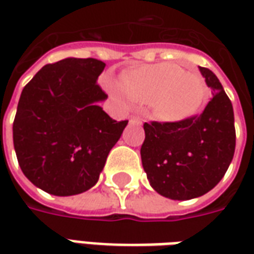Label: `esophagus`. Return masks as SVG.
<instances>
[{
  "instance_id": "obj_1",
  "label": "esophagus",
  "mask_w": 254,
  "mask_h": 254,
  "mask_svg": "<svg viewBox=\"0 0 254 254\" xmlns=\"http://www.w3.org/2000/svg\"><path fill=\"white\" fill-rule=\"evenodd\" d=\"M130 122H136V124H140V122H141V120H140L138 117H132V118H130Z\"/></svg>"
}]
</instances>
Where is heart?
Wrapping results in <instances>:
<instances>
[{
  "mask_svg": "<svg viewBox=\"0 0 254 254\" xmlns=\"http://www.w3.org/2000/svg\"><path fill=\"white\" fill-rule=\"evenodd\" d=\"M121 88L133 100L149 105L152 116L165 122L189 120L207 99V87L198 74L169 63L127 70L121 76Z\"/></svg>",
  "mask_w": 254,
  "mask_h": 254,
  "instance_id": "1",
  "label": "heart"
}]
</instances>
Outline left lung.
<instances>
[{
  "mask_svg": "<svg viewBox=\"0 0 254 254\" xmlns=\"http://www.w3.org/2000/svg\"><path fill=\"white\" fill-rule=\"evenodd\" d=\"M198 69L213 92L201 114L181 122L144 124V171L151 187L171 200H190L213 189L234 156L233 105L215 73Z\"/></svg>",
  "mask_w": 254,
  "mask_h": 254,
  "instance_id": "left-lung-1",
  "label": "left lung"
}]
</instances>
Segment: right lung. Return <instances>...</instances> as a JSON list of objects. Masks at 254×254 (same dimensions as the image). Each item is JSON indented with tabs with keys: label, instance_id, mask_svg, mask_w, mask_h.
Listing matches in <instances>:
<instances>
[{
	"label": "right lung",
	"instance_id": "1",
	"mask_svg": "<svg viewBox=\"0 0 254 254\" xmlns=\"http://www.w3.org/2000/svg\"><path fill=\"white\" fill-rule=\"evenodd\" d=\"M105 66L95 58H65L42 67L21 92L16 156L24 176L50 194L73 196L94 187L127 125L98 106L107 99L96 83Z\"/></svg>",
	"mask_w": 254,
	"mask_h": 254
}]
</instances>
